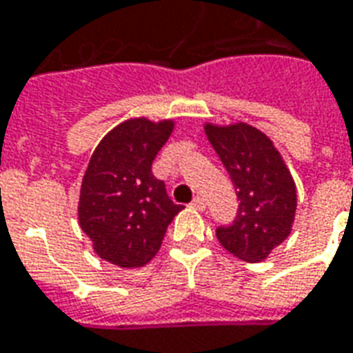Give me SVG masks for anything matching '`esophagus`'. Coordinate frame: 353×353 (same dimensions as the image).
<instances>
[{"label": "esophagus", "instance_id": "34e87169", "mask_svg": "<svg viewBox=\"0 0 353 353\" xmlns=\"http://www.w3.org/2000/svg\"><path fill=\"white\" fill-rule=\"evenodd\" d=\"M191 206L194 208V210H204V208H206V202H204L202 196H194L191 202Z\"/></svg>", "mask_w": 353, "mask_h": 353}]
</instances>
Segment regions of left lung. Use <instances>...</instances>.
Segmentation results:
<instances>
[{"label": "left lung", "instance_id": "8db88e82", "mask_svg": "<svg viewBox=\"0 0 353 353\" xmlns=\"http://www.w3.org/2000/svg\"><path fill=\"white\" fill-rule=\"evenodd\" d=\"M236 189L238 214L215 230L219 244L245 263L265 261L291 234L296 187L272 139L248 123L204 124Z\"/></svg>", "mask_w": 353, "mask_h": 353}]
</instances>
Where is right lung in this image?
Here are the masks:
<instances>
[{
    "mask_svg": "<svg viewBox=\"0 0 353 353\" xmlns=\"http://www.w3.org/2000/svg\"><path fill=\"white\" fill-rule=\"evenodd\" d=\"M174 124L172 119H128L108 132L90 157L77 215L96 255L111 265H147L183 208L170 200L164 181L151 172Z\"/></svg>",
    "mask_w": 353,
    "mask_h": 353,
    "instance_id": "right-lung-1",
    "label": "right lung"
}]
</instances>
